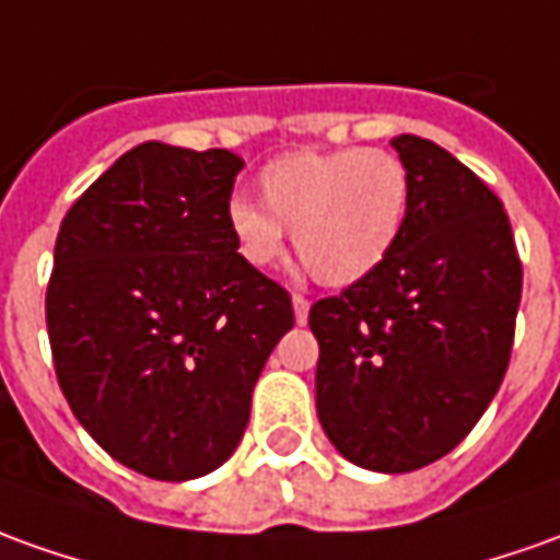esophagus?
Returning a JSON list of instances; mask_svg holds the SVG:
<instances>
[{
  "instance_id": "esophagus-1",
  "label": "esophagus",
  "mask_w": 560,
  "mask_h": 560,
  "mask_svg": "<svg viewBox=\"0 0 560 560\" xmlns=\"http://www.w3.org/2000/svg\"><path fill=\"white\" fill-rule=\"evenodd\" d=\"M292 311H295V323L304 326L307 323V311H311V302L304 295H292Z\"/></svg>"
}]
</instances>
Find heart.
Masks as SVG:
<instances>
[{"instance_id":"obj_1","label":"heart","mask_w":560,"mask_h":560,"mask_svg":"<svg viewBox=\"0 0 560 560\" xmlns=\"http://www.w3.org/2000/svg\"><path fill=\"white\" fill-rule=\"evenodd\" d=\"M258 198H231V241L246 265L271 268L287 231L307 273L350 287L375 271L405 229L411 176L384 149L289 152L258 173Z\"/></svg>"}]
</instances>
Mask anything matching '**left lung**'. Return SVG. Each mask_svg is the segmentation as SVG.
<instances>
[{"label": "left lung", "instance_id": "obj_1", "mask_svg": "<svg viewBox=\"0 0 560 560\" xmlns=\"http://www.w3.org/2000/svg\"><path fill=\"white\" fill-rule=\"evenodd\" d=\"M390 145L411 176L393 253L311 307L317 418L350 464L411 472L445 457L503 384L522 261L500 198L442 145Z\"/></svg>", "mask_w": 560, "mask_h": 560}]
</instances>
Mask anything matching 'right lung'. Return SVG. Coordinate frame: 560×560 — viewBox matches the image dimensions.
Instances as JSON below:
<instances>
[{
    "label": "right lung",
    "mask_w": 560,
    "mask_h": 560,
    "mask_svg": "<svg viewBox=\"0 0 560 560\" xmlns=\"http://www.w3.org/2000/svg\"><path fill=\"white\" fill-rule=\"evenodd\" d=\"M243 161L142 142L60 225L45 314L72 415L158 481L213 472L241 445L253 387L295 314L246 265L225 207Z\"/></svg>",
    "instance_id": "obj_1"
}]
</instances>
